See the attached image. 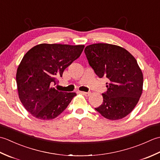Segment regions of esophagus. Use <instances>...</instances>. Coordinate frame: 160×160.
<instances>
[{"instance_id": "obj_1", "label": "esophagus", "mask_w": 160, "mask_h": 160, "mask_svg": "<svg viewBox=\"0 0 160 160\" xmlns=\"http://www.w3.org/2000/svg\"><path fill=\"white\" fill-rule=\"evenodd\" d=\"M81 93H82L84 96H89L90 94H91L90 92H84V91H82Z\"/></svg>"}]
</instances>
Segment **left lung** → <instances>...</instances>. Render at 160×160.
I'll return each mask as SVG.
<instances>
[{
    "label": "left lung",
    "mask_w": 160,
    "mask_h": 160,
    "mask_svg": "<svg viewBox=\"0 0 160 160\" xmlns=\"http://www.w3.org/2000/svg\"><path fill=\"white\" fill-rule=\"evenodd\" d=\"M84 53L97 76L108 80L103 102L95 109L110 120L126 117L136 106L143 90V74L136 59L123 47L108 43L88 45Z\"/></svg>",
    "instance_id": "obj_1"
}]
</instances>
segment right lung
Here are the masks:
<instances>
[{
    "instance_id": "obj_1",
    "label": "right lung",
    "mask_w": 160,
    "mask_h": 160,
    "mask_svg": "<svg viewBox=\"0 0 160 160\" xmlns=\"http://www.w3.org/2000/svg\"><path fill=\"white\" fill-rule=\"evenodd\" d=\"M84 45L42 43L29 49L18 65L16 83L19 99L30 114L52 120L63 112L76 93L52 87L64 70L80 57Z\"/></svg>"
}]
</instances>
